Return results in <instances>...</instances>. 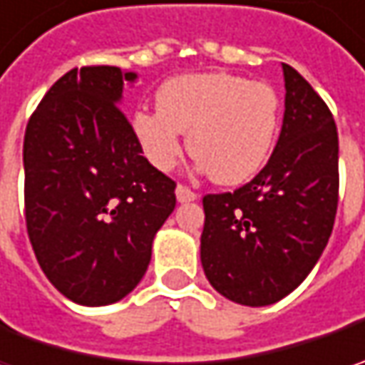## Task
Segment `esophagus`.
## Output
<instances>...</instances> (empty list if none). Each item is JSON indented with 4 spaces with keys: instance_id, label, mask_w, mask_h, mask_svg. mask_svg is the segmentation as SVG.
<instances>
[{
    "instance_id": "esophagus-1",
    "label": "esophagus",
    "mask_w": 365,
    "mask_h": 365,
    "mask_svg": "<svg viewBox=\"0 0 365 365\" xmlns=\"http://www.w3.org/2000/svg\"><path fill=\"white\" fill-rule=\"evenodd\" d=\"M176 199H178V203H190V201H197V192L190 190L189 187H185V185H178L176 187Z\"/></svg>"
}]
</instances>
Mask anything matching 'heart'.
<instances>
[{
  "instance_id": "b5f03b06",
  "label": "heart",
  "mask_w": 365,
  "mask_h": 365,
  "mask_svg": "<svg viewBox=\"0 0 365 365\" xmlns=\"http://www.w3.org/2000/svg\"><path fill=\"white\" fill-rule=\"evenodd\" d=\"M278 123L280 99L272 85L223 71L170 78L158 91L156 111L132 115L133 135L154 168H175L185 132L197 170L227 187L258 175Z\"/></svg>"
}]
</instances>
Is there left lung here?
Instances as JSON below:
<instances>
[{
    "instance_id": "1",
    "label": "left lung",
    "mask_w": 365,
    "mask_h": 365,
    "mask_svg": "<svg viewBox=\"0 0 365 365\" xmlns=\"http://www.w3.org/2000/svg\"><path fill=\"white\" fill-rule=\"evenodd\" d=\"M284 120L270 160L233 192L205 195L201 264L211 287L266 307L309 276L333 232L339 138L333 113L288 64Z\"/></svg>"
}]
</instances>
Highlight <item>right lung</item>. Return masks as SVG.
I'll use <instances>...</instances> for the list:
<instances>
[{
	"mask_svg": "<svg viewBox=\"0 0 365 365\" xmlns=\"http://www.w3.org/2000/svg\"><path fill=\"white\" fill-rule=\"evenodd\" d=\"M135 73L83 66L58 78L24 135V207L36 259L66 299L103 307L146 274L176 182L142 156L118 106Z\"/></svg>",
	"mask_w": 365,
	"mask_h": 365,
	"instance_id": "1",
	"label": "right lung"
}]
</instances>
